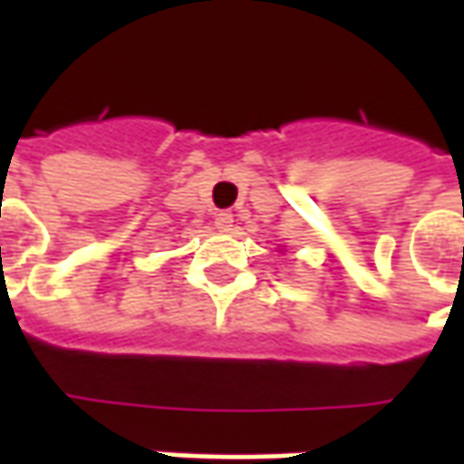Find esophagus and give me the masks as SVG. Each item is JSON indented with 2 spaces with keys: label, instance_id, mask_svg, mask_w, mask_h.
Returning a JSON list of instances; mask_svg holds the SVG:
<instances>
[{
  "label": "esophagus",
  "instance_id": "esophagus-1",
  "mask_svg": "<svg viewBox=\"0 0 464 464\" xmlns=\"http://www.w3.org/2000/svg\"><path fill=\"white\" fill-rule=\"evenodd\" d=\"M216 226H218V231H231V226H233V213H218L216 216Z\"/></svg>",
  "mask_w": 464,
  "mask_h": 464
}]
</instances>
